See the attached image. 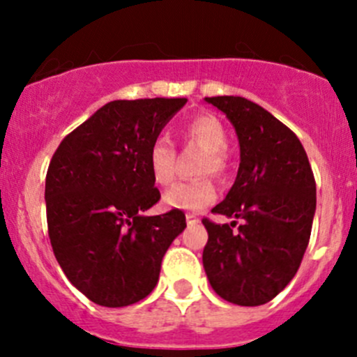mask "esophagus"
Segmentation results:
<instances>
[{
  "label": "esophagus",
  "instance_id": "34e87169",
  "mask_svg": "<svg viewBox=\"0 0 357 357\" xmlns=\"http://www.w3.org/2000/svg\"><path fill=\"white\" fill-rule=\"evenodd\" d=\"M186 222H188V225H197V222H199V218L193 214H186Z\"/></svg>",
  "mask_w": 357,
  "mask_h": 357
}]
</instances>
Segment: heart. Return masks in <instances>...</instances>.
<instances>
[{
  "mask_svg": "<svg viewBox=\"0 0 357 357\" xmlns=\"http://www.w3.org/2000/svg\"><path fill=\"white\" fill-rule=\"evenodd\" d=\"M183 135L188 142L205 150V155L202 157L197 169L199 174H225V149L228 145V136L225 126L218 117L208 114L195 115L185 124ZM146 165L157 185L165 186L174 179V146L167 138L158 136L150 143ZM215 199H218V186L208 176H202L192 181H179L164 193V204L169 208H178V211H202Z\"/></svg>",
  "mask_w": 357,
  "mask_h": 357,
  "instance_id": "obj_1",
  "label": "heart"
}]
</instances>
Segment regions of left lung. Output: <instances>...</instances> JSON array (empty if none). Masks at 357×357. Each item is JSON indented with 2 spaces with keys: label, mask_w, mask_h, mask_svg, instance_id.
<instances>
[{
  "label": "left lung",
  "mask_w": 357,
  "mask_h": 357,
  "mask_svg": "<svg viewBox=\"0 0 357 357\" xmlns=\"http://www.w3.org/2000/svg\"><path fill=\"white\" fill-rule=\"evenodd\" d=\"M205 102L228 117L240 143V167L226 199L212 212L242 219H204L208 233L204 269L215 294L238 305L275 298L297 273L311 236L316 183L297 136L257 103L242 96Z\"/></svg>",
  "instance_id": "1"
}]
</instances>
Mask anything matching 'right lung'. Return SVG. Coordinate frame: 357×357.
Here are the masks:
<instances>
[{"mask_svg":"<svg viewBox=\"0 0 357 357\" xmlns=\"http://www.w3.org/2000/svg\"><path fill=\"white\" fill-rule=\"evenodd\" d=\"M186 98L115 100L67 135L46 174L53 254L89 301L124 307L155 289L162 257L186 228L183 211L145 215L160 199L150 143Z\"/></svg>","mask_w":357,"mask_h":357,"instance_id":"1","label":"right lung"}]
</instances>
